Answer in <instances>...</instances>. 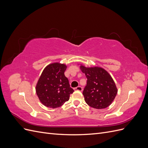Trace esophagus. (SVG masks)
<instances>
[{
  "instance_id": "1",
  "label": "esophagus",
  "mask_w": 148,
  "mask_h": 148,
  "mask_svg": "<svg viewBox=\"0 0 148 148\" xmlns=\"http://www.w3.org/2000/svg\"><path fill=\"white\" fill-rule=\"evenodd\" d=\"M75 91H82L83 88L82 86H77L74 88Z\"/></svg>"
}]
</instances>
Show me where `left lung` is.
<instances>
[{
	"instance_id": "obj_1",
	"label": "left lung",
	"mask_w": 148,
	"mask_h": 148,
	"mask_svg": "<svg viewBox=\"0 0 148 148\" xmlns=\"http://www.w3.org/2000/svg\"><path fill=\"white\" fill-rule=\"evenodd\" d=\"M87 78L83 95L84 100L91 107L97 109L109 106L117 95V89L111 76L100 67L80 66Z\"/></svg>"
}]
</instances>
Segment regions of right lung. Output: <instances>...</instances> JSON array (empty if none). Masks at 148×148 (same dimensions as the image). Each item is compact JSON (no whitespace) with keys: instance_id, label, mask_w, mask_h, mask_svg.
Returning a JSON list of instances; mask_svg holds the SVG:
<instances>
[{"instance_id":"add662e5","label":"right lung","mask_w":148,"mask_h":148,"mask_svg":"<svg viewBox=\"0 0 148 148\" xmlns=\"http://www.w3.org/2000/svg\"><path fill=\"white\" fill-rule=\"evenodd\" d=\"M66 66L54 63L47 66L40 77L36 87V94L42 104L57 108L68 101L74 91L65 75Z\"/></svg>"}]
</instances>
